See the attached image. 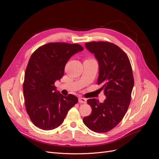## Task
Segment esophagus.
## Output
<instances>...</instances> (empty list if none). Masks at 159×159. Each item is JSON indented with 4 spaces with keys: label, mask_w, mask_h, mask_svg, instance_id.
Segmentation results:
<instances>
[{
    "label": "esophagus",
    "mask_w": 159,
    "mask_h": 159,
    "mask_svg": "<svg viewBox=\"0 0 159 159\" xmlns=\"http://www.w3.org/2000/svg\"><path fill=\"white\" fill-rule=\"evenodd\" d=\"M79 102L80 103H83V104H85L87 102V99L85 98H82V97H80L79 99Z\"/></svg>",
    "instance_id": "obj_1"
}]
</instances>
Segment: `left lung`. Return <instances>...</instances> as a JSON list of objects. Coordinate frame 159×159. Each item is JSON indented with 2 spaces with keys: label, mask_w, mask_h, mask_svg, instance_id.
Segmentation results:
<instances>
[{
  "label": "left lung",
  "mask_w": 159,
  "mask_h": 159,
  "mask_svg": "<svg viewBox=\"0 0 159 159\" xmlns=\"http://www.w3.org/2000/svg\"><path fill=\"white\" fill-rule=\"evenodd\" d=\"M99 64L98 84H102L106 98L103 103L96 98L87 100L92 112L83 119L84 123L95 132L104 133L120 123L127 111L134 87L130 62L123 51L109 42L85 43Z\"/></svg>",
  "instance_id": "obj_1"
}]
</instances>
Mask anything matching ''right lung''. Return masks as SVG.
I'll list each match as a JSON object with an SVG mask.
<instances>
[{
  "label": "right lung",
  "mask_w": 159,
  "mask_h": 159,
  "mask_svg": "<svg viewBox=\"0 0 159 159\" xmlns=\"http://www.w3.org/2000/svg\"><path fill=\"white\" fill-rule=\"evenodd\" d=\"M84 50L78 43L53 42L38 48L32 54L25 70L23 95L25 108L33 123L44 130L57 128L68 110L78 103L73 94L65 97L56 91L68 61Z\"/></svg>",
  "instance_id": "obj_1"
}]
</instances>
